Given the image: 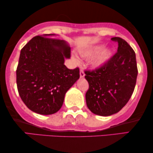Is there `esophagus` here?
I'll return each mask as SVG.
<instances>
[{
	"instance_id": "1",
	"label": "esophagus",
	"mask_w": 153,
	"mask_h": 153,
	"mask_svg": "<svg viewBox=\"0 0 153 153\" xmlns=\"http://www.w3.org/2000/svg\"><path fill=\"white\" fill-rule=\"evenodd\" d=\"M84 76H85L84 71L83 70V69H81V70H80V77L81 78H83Z\"/></svg>"
}]
</instances>
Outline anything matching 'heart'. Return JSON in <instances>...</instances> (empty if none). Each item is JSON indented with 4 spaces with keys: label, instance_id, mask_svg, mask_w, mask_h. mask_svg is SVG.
<instances>
[{
    "label": "heart",
    "instance_id": "obj_1",
    "mask_svg": "<svg viewBox=\"0 0 153 153\" xmlns=\"http://www.w3.org/2000/svg\"><path fill=\"white\" fill-rule=\"evenodd\" d=\"M102 49V47H96L93 49V51H89V52H85V53H82L83 57L85 58H88V57H91V56L95 55V53H97V52H99L100 50ZM111 56V51L110 50L108 49H104L103 51H102L100 53H99L97 57L95 58V59L94 60L93 63L96 66H100L102 65L103 63H104L106 60H107L108 58H110Z\"/></svg>",
    "mask_w": 153,
    "mask_h": 153
}]
</instances>
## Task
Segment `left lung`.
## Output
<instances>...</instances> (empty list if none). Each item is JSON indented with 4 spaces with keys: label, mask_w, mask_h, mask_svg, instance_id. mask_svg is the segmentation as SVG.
Wrapping results in <instances>:
<instances>
[{
    "label": "left lung",
    "mask_w": 153,
    "mask_h": 153,
    "mask_svg": "<svg viewBox=\"0 0 153 153\" xmlns=\"http://www.w3.org/2000/svg\"><path fill=\"white\" fill-rule=\"evenodd\" d=\"M118 51L103 65L85 70L89 84L85 93L88 108L96 115L108 116L124 107L134 91L138 74L136 54L125 39L112 37Z\"/></svg>",
    "instance_id": "left-lung-1"
}]
</instances>
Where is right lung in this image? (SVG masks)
Segmentation results:
<instances>
[{
    "label": "right lung",
    "mask_w": 153,
    "mask_h": 153,
    "mask_svg": "<svg viewBox=\"0 0 153 153\" xmlns=\"http://www.w3.org/2000/svg\"><path fill=\"white\" fill-rule=\"evenodd\" d=\"M37 35L21 50L16 68V85L29 109L42 115L55 114L63 104L66 92L79 76V68L70 70L65 58L71 57L65 42Z\"/></svg>",
    "instance_id": "add662e5"
}]
</instances>
